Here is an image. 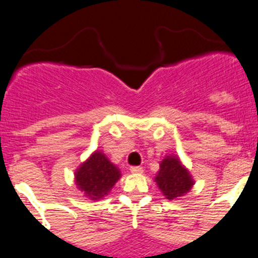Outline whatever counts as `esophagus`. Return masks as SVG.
I'll return each instance as SVG.
<instances>
[{
    "label": "esophagus",
    "mask_w": 258,
    "mask_h": 258,
    "mask_svg": "<svg viewBox=\"0 0 258 258\" xmlns=\"http://www.w3.org/2000/svg\"><path fill=\"white\" fill-rule=\"evenodd\" d=\"M130 171H131L132 174H142V172H144V169H142L141 166H131L130 167Z\"/></svg>",
    "instance_id": "esophagus-1"
}]
</instances>
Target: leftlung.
<instances>
[{
  "instance_id": "obj_1",
  "label": "left lung",
  "mask_w": 258,
  "mask_h": 258,
  "mask_svg": "<svg viewBox=\"0 0 258 258\" xmlns=\"http://www.w3.org/2000/svg\"><path fill=\"white\" fill-rule=\"evenodd\" d=\"M155 182L169 201L185 196L194 185L189 170L181 164L177 156H165L160 162V170L155 176Z\"/></svg>"
}]
</instances>
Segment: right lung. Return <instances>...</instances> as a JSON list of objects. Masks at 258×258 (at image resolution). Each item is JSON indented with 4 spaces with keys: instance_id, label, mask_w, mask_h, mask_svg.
I'll return each instance as SVG.
<instances>
[{
    "instance_id": "right-lung-1",
    "label": "right lung",
    "mask_w": 258,
    "mask_h": 258,
    "mask_svg": "<svg viewBox=\"0 0 258 258\" xmlns=\"http://www.w3.org/2000/svg\"><path fill=\"white\" fill-rule=\"evenodd\" d=\"M77 187L91 201H99L111 191L118 179L121 171L112 164L106 155L101 151H94L88 160L77 169Z\"/></svg>"
}]
</instances>
